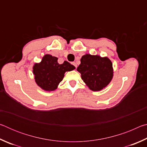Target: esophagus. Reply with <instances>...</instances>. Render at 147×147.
Instances as JSON below:
<instances>
[{"mask_svg": "<svg viewBox=\"0 0 147 147\" xmlns=\"http://www.w3.org/2000/svg\"><path fill=\"white\" fill-rule=\"evenodd\" d=\"M73 65H74V67H75L76 68L77 67V65H76V63H75V62H73Z\"/></svg>", "mask_w": 147, "mask_h": 147, "instance_id": "obj_1", "label": "esophagus"}]
</instances>
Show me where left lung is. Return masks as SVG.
I'll return each instance as SVG.
<instances>
[{
	"mask_svg": "<svg viewBox=\"0 0 147 147\" xmlns=\"http://www.w3.org/2000/svg\"><path fill=\"white\" fill-rule=\"evenodd\" d=\"M77 71L92 91H100L110 82L113 77L112 63L108 58L86 54L81 58Z\"/></svg>",
	"mask_w": 147,
	"mask_h": 147,
	"instance_id": "obj_1",
	"label": "left lung"
}]
</instances>
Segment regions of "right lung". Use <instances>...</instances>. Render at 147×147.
I'll return each mask as SVG.
<instances>
[{
  "mask_svg": "<svg viewBox=\"0 0 147 147\" xmlns=\"http://www.w3.org/2000/svg\"><path fill=\"white\" fill-rule=\"evenodd\" d=\"M75 67L68 61L58 63V58L49 54L45 56L40 63L35 64L33 72L38 85L46 91H54L62 81L66 71H70Z\"/></svg>",
  "mask_w": 147,
  "mask_h": 147,
  "instance_id": "obj_1",
  "label": "right lung"
}]
</instances>
